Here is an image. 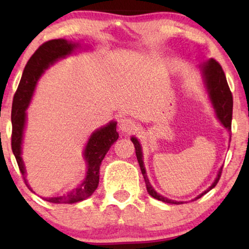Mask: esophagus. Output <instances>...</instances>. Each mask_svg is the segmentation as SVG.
<instances>
[{"mask_svg":"<svg viewBox=\"0 0 249 249\" xmlns=\"http://www.w3.org/2000/svg\"><path fill=\"white\" fill-rule=\"evenodd\" d=\"M136 128H137V124H136V122L134 120H131V119L124 118L119 121V129H120L122 132H124V134H131V132H134L136 130Z\"/></svg>","mask_w":249,"mask_h":249,"instance_id":"obj_1","label":"esophagus"}]
</instances>
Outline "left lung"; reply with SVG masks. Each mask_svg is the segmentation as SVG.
I'll return each instance as SVG.
<instances>
[{
	"label": "left lung",
	"instance_id": "left-lung-1",
	"mask_svg": "<svg viewBox=\"0 0 249 249\" xmlns=\"http://www.w3.org/2000/svg\"><path fill=\"white\" fill-rule=\"evenodd\" d=\"M199 71L200 74H202V79L204 87L209 94L210 101L212 103V107L214 108V112H215L216 118L219 119L221 124L223 125L224 128L227 129L228 131H231V120H232V107H233V101H232V94H231L230 88L228 86L226 74H224L222 67L220 66L219 62H216L215 60L211 59L206 62L200 63L199 66ZM131 142H134L135 149H136V156H137L139 166H141L142 177H144L146 188H147V193L151 195L153 198L161 200L163 203L168 204H179L186 203L181 202V200H173L169 199L168 197H164L161 194H159L156 190L153 188V186L149 182L147 173H146V169L144 165V161H142V145L136 137H131ZM221 172H222V168H220L219 172H217V176L214 182L206 190H204L202 194H199L198 196H196L193 200H196L205 195L206 193H209L211 189L214 188L216 186L217 181H219Z\"/></svg>",
	"mask_w": 249,
	"mask_h": 249
}]
</instances>
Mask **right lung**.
Instances as JSON below:
<instances>
[{"mask_svg":"<svg viewBox=\"0 0 249 249\" xmlns=\"http://www.w3.org/2000/svg\"><path fill=\"white\" fill-rule=\"evenodd\" d=\"M77 47H79V43H74L63 38L52 39L42 44L27 62L18 89L13 97L11 112V147L26 185L32 192L33 189L30 188L26 180V169L21 158L23 132H25L27 121L26 110L28 108V105L32 101L37 81L39 80L40 76L56 61L72 54ZM119 134L117 132V122L115 121H110L107 125L95 130L90 135L84 149V159L87 163L86 177H85L84 181L78 186V188L72 189L62 196L46 197L44 199L54 204H73L81 202L91 196V194L96 190L98 181H100L101 163L108 149L117 142Z\"/></svg>","mask_w":249,"mask_h":249,"instance_id":"1","label":"right lung"}]
</instances>
